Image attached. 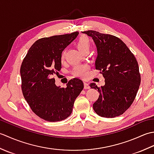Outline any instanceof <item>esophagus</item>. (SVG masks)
<instances>
[{
    "label": "esophagus",
    "instance_id": "1",
    "mask_svg": "<svg viewBox=\"0 0 154 154\" xmlns=\"http://www.w3.org/2000/svg\"><path fill=\"white\" fill-rule=\"evenodd\" d=\"M84 88L85 89H90V87L89 85V83H88L87 82H86V81H84Z\"/></svg>",
    "mask_w": 154,
    "mask_h": 154
}]
</instances>
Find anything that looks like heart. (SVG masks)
<instances>
[{
    "mask_svg": "<svg viewBox=\"0 0 154 154\" xmlns=\"http://www.w3.org/2000/svg\"><path fill=\"white\" fill-rule=\"evenodd\" d=\"M90 40L87 37L82 35V36L79 37L76 42V46L80 51L82 52L85 49H89L90 48ZM65 56L64 51L61 54V60H63ZM88 67L87 65L85 64H77L74 66L73 70H72V73L74 75H77V76L80 77H84L87 74L88 72Z\"/></svg>",
    "mask_w": 154,
    "mask_h": 154,
    "instance_id": "b5f03b06",
    "label": "heart"
}]
</instances>
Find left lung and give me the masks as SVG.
<instances>
[{
  "instance_id": "left-lung-1",
  "label": "left lung",
  "mask_w": 154,
  "mask_h": 154,
  "mask_svg": "<svg viewBox=\"0 0 154 154\" xmlns=\"http://www.w3.org/2000/svg\"><path fill=\"white\" fill-rule=\"evenodd\" d=\"M83 33L92 38L96 45L95 69L105 79L100 87L94 83L89 85L99 92L93 109L102 117L119 116L131 106L138 93L141 81L138 61L119 38L94 30Z\"/></svg>"
}]
</instances>
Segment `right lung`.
I'll return each instance as SVG.
<instances>
[{
	"mask_svg": "<svg viewBox=\"0 0 154 154\" xmlns=\"http://www.w3.org/2000/svg\"><path fill=\"white\" fill-rule=\"evenodd\" d=\"M79 34L54 35L35 41L21 65L23 95L32 110L49 122H57L71 115L73 104L84 85L77 78L65 88L57 87L54 75L61 68V54Z\"/></svg>",
	"mask_w": 154,
	"mask_h": 154,
	"instance_id": "obj_1",
	"label": "right lung"
}]
</instances>
